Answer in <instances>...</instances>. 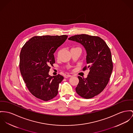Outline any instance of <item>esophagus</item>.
I'll return each instance as SVG.
<instances>
[{"mask_svg":"<svg viewBox=\"0 0 133 133\" xmlns=\"http://www.w3.org/2000/svg\"><path fill=\"white\" fill-rule=\"evenodd\" d=\"M72 76L71 75H70V74H66L65 75V78H68V77H70Z\"/></svg>","mask_w":133,"mask_h":133,"instance_id":"34e87169","label":"esophagus"}]
</instances>
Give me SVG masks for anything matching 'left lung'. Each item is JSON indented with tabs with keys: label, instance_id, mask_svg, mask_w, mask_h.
<instances>
[{
	"label": "left lung",
	"instance_id": "obj_1",
	"mask_svg": "<svg viewBox=\"0 0 133 133\" xmlns=\"http://www.w3.org/2000/svg\"><path fill=\"white\" fill-rule=\"evenodd\" d=\"M68 39L78 42L84 47L89 66L83 70L89 68L90 70L86 78L78 76L79 83L76 92L84 98H92L102 92L109 81L113 70L111 51L106 42L98 36L80 34Z\"/></svg>",
	"mask_w": 133,
	"mask_h": 133
}]
</instances>
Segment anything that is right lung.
<instances>
[{
  "instance_id": "obj_1",
  "label": "right lung",
  "mask_w": 133,
  "mask_h": 133,
  "mask_svg": "<svg viewBox=\"0 0 133 133\" xmlns=\"http://www.w3.org/2000/svg\"><path fill=\"white\" fill-rule=\"evenodd\" d=\"M67 35L34 36L21 51L20 69L26 87L35 97L47 101L55 97L64 77L51 76L50 66L55 63L54 54L66 41Z\"/></svg>"
}]
</instances>
